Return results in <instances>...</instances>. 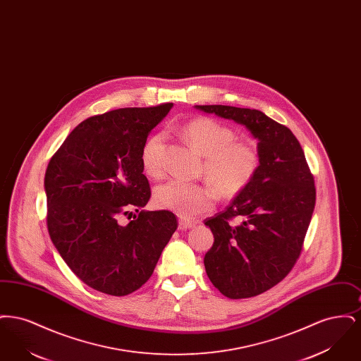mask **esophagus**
I'll list each match as a JSON object with an SVG mask.
<instances>
[{
    "label": "esophagus",
    "instance_id": "34e87169",
    "mask_svg": "<svg viewBox=\"0 0 361 361\" xmlns=\"http://www.w3.org/2000/svg\"><path fill=\"white\" fill-rule=\"evenodd\" d=\"M193 222L192 221H187V219H180L178 221V228L180 230H187V228H190V227H193Z\"/></svg>",
    "mask_w": 361,
    "mask_h": 361
}]
</instances>
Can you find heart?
Returning a JSON list of instances; mask_svg holds the SVG:
<instances>
[{
  "mask_svg": "<svg viewBox=\"0 0 361 361\" xmlns=\"http://www.w3.org/2000/svg\"><path fill=\"white\" fill-rule=\"evenodd\" d=\"M183 135L204 155L203 172L213 184H192L172 178L154 190L155 206L184 218H195L215 206L218 193L224 199L238 196L250 185L259 168L258 149L246 140L235 139V131L211 118H197L183 127ZM145 172L159 177L165 168V137L154 134L140 152Z\"/></svg>",
  "mask_w": 361,
  "mask_h": 361,
  "instance_id": "heart-1",
  "label": "heart"
}]
</instances>
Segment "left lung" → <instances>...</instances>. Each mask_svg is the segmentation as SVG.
<instances>
[{
    "label": "left lung",
    "instance_id": "obj_1",
    "mask_svg": "<svg viewBox=\"0 0 361 361\" xmlns=\"http://www.w3.org/2000/svg\"><path fill=\"white\" fill-rule=\"evenodd\" d=\"M243 124L258 139L259 168L250 185L224 211L208 218L214 243L207 276L230 299L268 291L300 256L315 207L314 176L291 130L257 109L196 105Z\"/></svg>",
    "mask_w": 361,
    "mask_h": 361
}]
</instances>
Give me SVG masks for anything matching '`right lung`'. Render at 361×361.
<instances>
[{
  "mask_svg": "<svg viewBox=\"0 0 361 361\" xmlns=\"http://www.w3.org/2000/svg\"><path fill=\"white\" fill-rule=\"evenodd\" d=\"M172 106L119 108L92 116L49 162L50 238L74 275L96 291L112 296L137 291L153 275L177 228L171 211L142 209L152 192L140 152ZM123 216L135 218L123 225Z\"/></svg>",
  "mask_w": 361,
  "mask_h": 361,
  "instance_id": "1",
  "label": "right lung"
}]
</instances>
